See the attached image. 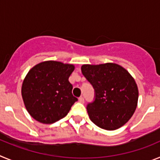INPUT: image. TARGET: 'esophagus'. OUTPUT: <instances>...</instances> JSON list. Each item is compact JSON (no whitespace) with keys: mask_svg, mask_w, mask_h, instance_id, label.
Returning <instances> with one entry per match:
<instances>
[{"mask_svg":"<svg viewBox=\"0 0 160 160\" xmlns=\"http://www.w3.org/2000/svg\"><path fill=\"white\" fill-rule=\"evenodd\" d=\"M78 101L80 102L81 103H84V98L82 97V96H81V97L78 98Z\"/></svg>","mask_w":160,"mask_h":160,"instance_id":"obj_1","label":"esophagus"}]
</instances>
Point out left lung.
<instances>
[{
    "label": "left lung",
    "mask_w": 160,
    "mask_h": 160,
    "mask_svg": "<svg viewBox=\"0 0 160 160\" xmlns=\"http://www.w3.org/2000/svg\"><path fill=\"white\" fill-rule=\"evenodd\" d=\"M82 73L94 90V101L87 106L90 120L98 128L113 131L131 118L138 90L127 70L114 63L83 65Z\"/></svg>",
    "instance_id": "obj_1"
}]
</instances>
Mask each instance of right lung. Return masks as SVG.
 <instances>
[{"mask_svg":"<svg viewBox=\"0 0 160 160\" xmlns=\"http://www.w3.org/2000/svg\"><path fill=\"white\" fill-rule=\"evenodd\" d=\"M74 66L48 61L32 67L24 79L22 94L32 118L49 124L64 118L78 98L72 94L69 77Z\"/></svg>","mask_w":160,"mask_h":160,"instance_id":"obj_1","label":"right lung"}]
</instances>
